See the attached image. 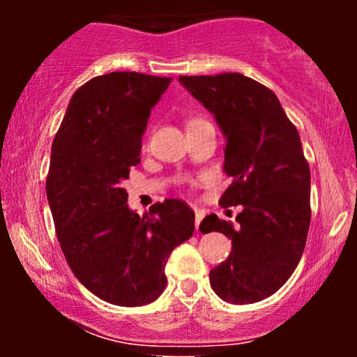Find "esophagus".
Segmentation results:
<instances>
[{
  "label": "esophagus",
  "instance_id": "1",
  "mask_svg": "<svg viewBox=\"0 0 357 357\" xmlns=\"http://www.w3.org/2000/svg\"><path fill=\"white\" fill-rule=\"evenodd\" d=\"M195 213H196V216H195V227H196V231H198L199 223H202V220L204 218V211H202V210H196Z\"/></svg>",
  "mask_w": 357,
  "mask_h": 357
}]
</instances>
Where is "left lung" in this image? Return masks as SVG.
Instances as JSON below:
<instances>
[{"instance_id": "obj_1", "label": "left lung", "mask_w": 357, "mask_h": 357, "mask_svg": "<svg viewBox=\"0 0 357 357\" xmlns=\"http://www.w3.org/2000/svg\"><path fill=\"white\" fill-rule=\"evenodd\" d=\"M195 99L215 114L227 137L225 173L233 181L221 206H238L231 221L206 216L199 230L231 238V253L210 272L216 296L253 304L289 280L304 253L310 225V169L296 126L277 96L241 73L179 75Z\"/></svg>"}]
</instances>
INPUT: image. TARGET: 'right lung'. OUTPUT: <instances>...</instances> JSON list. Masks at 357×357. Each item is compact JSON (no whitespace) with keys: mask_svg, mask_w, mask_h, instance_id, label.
I'll return each mask as SVG.
<instances>
[{"mask_svg":"<svg viewBox=\"0 0 357 357\" xmlns=\"http://www.w3.org/2000/svg\"><path fill=\"white\" fill-rule=\"evenodd\" d=\"M171 80L137 72L93 77L75 90L53 139L47 198L56 238L80 284L114 305L161 296L167 258L195 231L186 203L165 199L139 216L122 188Z\"/></svg>","mask_w":357,"mask_h":357,"instance_id":"right-lung-1","label":"right lung"}]
</instances>
